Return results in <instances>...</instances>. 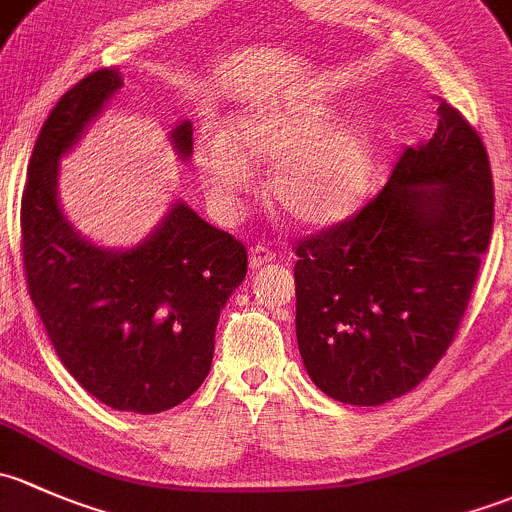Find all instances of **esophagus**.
<instances>
[{
	"label": "esophagus",
	"mask_w": 512,
	"mask_h": 512,
	"mask_svg": "<svg viewBox=\"0 0 512 512\" xmlns=\"http://www.w3.org/2000/svg\"><path fill=\"white\" fill-rule=\"evenodd\" d=\"M273 258H276V251H271L268 249V246H254V249H251V256H249V266L251 268H261L263 263H268V261H273Z\"/></svg>",
	"instance_id": "esophagus-1"
}]
</instances>
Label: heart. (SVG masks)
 I'll return each mask as SVG.
<instances>
[{
  "label": "heart",
  "instance_id": "b5f03b06",
  "mask_svg": "<svg viewBox=\"0 0 512 512\" xmlns=\"http://www.w3.org/2000/svg\"><path fill=\"white\" fill-rule=\"evenodd\" d=\"M320 105L256 108L231 123L229 135H207L197 167L209 202L234 214L254 182L251 162H276L268 192L288 219L308 226L350 217L370 192L374 147L360 128H333Z\"/></svg>",
  "mask_w": 512,
  "mask_h": 512
}]
</instances>
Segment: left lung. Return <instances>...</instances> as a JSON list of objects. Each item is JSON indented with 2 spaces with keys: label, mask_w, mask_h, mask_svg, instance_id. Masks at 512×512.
I'll return each mask as SVG.
<instances>
[{
  "label": "left lung",
  "mask_w": 512,
  "mask_h": 512,
  "mask_svg": "<svg viewBox=\"0 0 512 512\" xmlns=\"http://www.w3.org/2000/svg\"><path fill=\"white\" fill-rule=\"evenodd\" d=\"M439 128L407 147L360 212L295 241V335L310 379L379 407L429 377L458 333L493 231L486 145L439 98Z\"/></svg>",
  "instance_id": "left-lung-1"
}]
</instances>
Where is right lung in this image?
<instances>
[{"instance_id": "obj_1", "label": "right lung", "mask_w": 512, "mask_h": 512, "mask_svg": "<svg viewBox=\"0 0 512 512\" xmlns=\"http://www.w3.org/2000/svg\"><path fill=\"white\" fill-rule=\"evenodd\" d=\"M120 86L118 68L88 73L46 118L21 192V261L51 345L76 382L110 409L157 414L207 379L219 313L249 258L239 239L179 202L130 251L98 249L63 219L59 157ZM172 145L192 155V123L177 125Z\"/></svg>"}]
</instances>
